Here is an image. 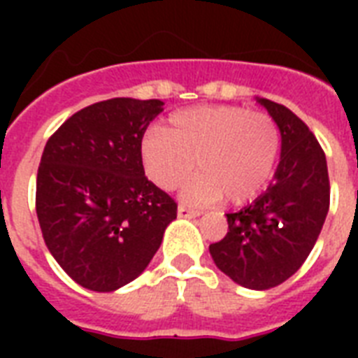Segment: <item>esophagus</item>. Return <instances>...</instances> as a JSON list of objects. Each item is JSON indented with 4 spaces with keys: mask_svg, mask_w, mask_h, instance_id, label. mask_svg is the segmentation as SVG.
<instances>
[{
    "mask_svg": "<svg viewBox=\"0 0 358 358\" xmlns=\"http://www.w3.org/2000/svg\"><path fill=\"white\" fill-rule=\"evenodd\" d=\"M199 213L195 212V210H189V208L185 206H178V217H187V219H193L196 217Z\"/></svg>",
    "mask_w": 358,
    "mask_h": 358,
    "instance_id": "obj_1",
    "label": "esophagus"
}]
</instances>
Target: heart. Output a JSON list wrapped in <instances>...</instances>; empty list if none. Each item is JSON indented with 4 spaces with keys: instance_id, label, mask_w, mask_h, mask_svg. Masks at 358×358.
<instances>
[{
    "instance_id": "heart-1",
    "label": "heart",
    "mask_w": 358,
    "mask_h": 358,
    "mask_svg": "<svg viewBox=\"0 0 358 358\" xmlns=\"http://www.w3.org/2000/svg\"><path fill=\"white\" fill-rule=\"evenodd\" d=\"M280 152V129L267 113L238 106H201L171 115L141 143L146 176L163 191L185 185L189 204H230L252 201L271 178Z\"/></svg>"
}]
</instances>
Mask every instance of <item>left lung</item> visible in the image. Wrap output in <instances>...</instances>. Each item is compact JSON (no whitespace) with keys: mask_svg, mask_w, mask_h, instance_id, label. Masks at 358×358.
<instances>
[{"mask_svg":"<svg viewBox=\"0 0 358 358\" xmlns=\"http://www.w3.org/2000/svg\"><path fill=\"white\" fill-rule=\"evenodd\" d=\"M280 129V162L266 193L236 213L229 232L210 245L215 266L249 289L275 288L310 255L329 212L331 185L325 152L308 126L288 108L256 98Z\"/></svg>","mask_w":358,"mask_h":358,"instance_id":"8db88e82","label":"left lung"}]
</instances>
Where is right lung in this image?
<instances>
[{
    "label": "right lung",
    "instance_id": "add662e5",
    "mask_svg": "<svg viewBox=\"0 0 358 358\" xmlns=\"http://www.w3.org/2000/svg\"><path fill=\"white\" fill-rule=\"evenodd\" d=\"M162 100L111 98L48 139L36 174L42 238L70 278L115 292L145 271L176 202L145 176L141 141Z\"/></svg>",
    "mask_w": 358,
    "mask_h": 358
}]
</instances>
